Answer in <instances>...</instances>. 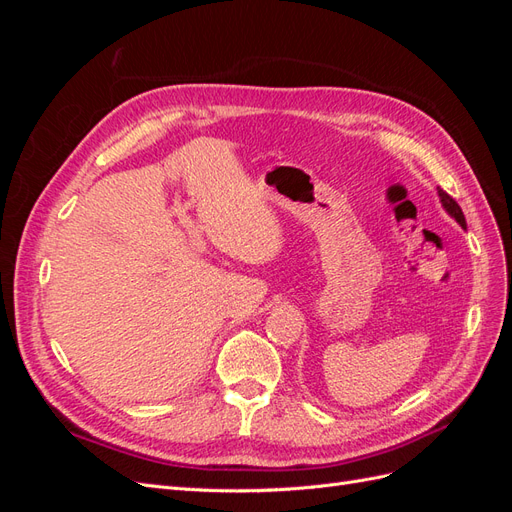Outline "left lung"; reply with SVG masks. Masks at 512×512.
<instances>
[{"mask_svg": "<svg viewBox=\"0 0 512 512\" xmlns=\"http://www.w3.org/2000/svg\"><path fill=\"white\" fill-rule=\"evenodd\" d=\"M438 196H440V200H442V207L446 209V213L451 215V218H455L461 228H466V218H463V211H461V207L455 203V198L448 196L444 190H438Z\"/></svg>", "mask_w": 512, "mask_h": 512, "instance_id": "8db88e82", "label": "left lung"}]
</instances>
